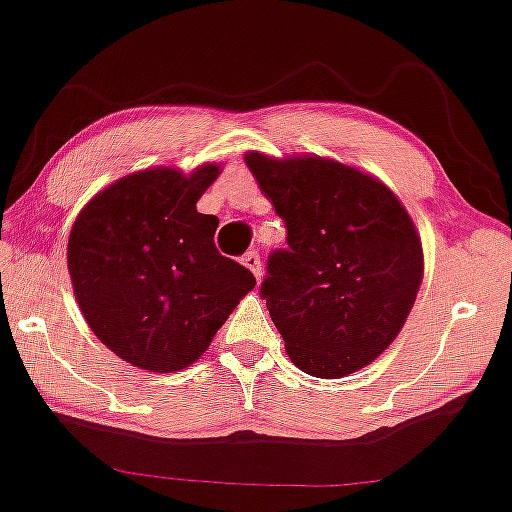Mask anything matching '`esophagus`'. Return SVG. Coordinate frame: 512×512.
<instances>
[{
  "instance_id": "1",
  "label": "esophagus",
  "mask_w": 512,
  "mask_h": 512,
  "mask_svg": "<svg viewBox=\"0 0 512 512\" xmlns=\"http://www.w3.org/2000/svg\"><path fill=\"white\" fill-rule=\"evenodd\" d=\"M243 264L250 269L252 274H255L257 281L262 279V260H260V255H257V250L245 252V255H243Z\"/></svg>"
}]
</instances>
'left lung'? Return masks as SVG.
I'll return each instance as SVG.
<instances>
[{
	"instance_id": "left-lung-1",
	"label": "left lung",
	"mask_w": 512,
	"mask_h": 512,
	"mask_svg": "<svg viewBox=\"0 0 512 512\" xmlns=\"http://www.w3.org/2000/svg\"><path fill=\"white\" fill-rule=\"evenodd\" d=\"M245 164L286 221L260 293L291 362L319 379L367 367L396 341L424 276L408 209L372 174L317 155Z\"/></svg>"
}]
</instances>
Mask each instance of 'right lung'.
I'll use <instances>...</instances> for the list:
<instances>
[{
  "label": "right lung",
  "instance_id": "add662e5",
  "mask_svg": "<svg viewBox=\"0 0 512 512\" xmlns=\"http://www.w3.org/2000/svg\"><path fill=\"white\" fill-rule=\"evenodd\" d=\"M219 174L221 164L135 171L73 221L66 260L80 312L133 367L169 374L193 365L255 288L252 272L214 245L219 219L195 207Z\"/></svg>",
  "mask_w": 512,
  "mask_h": 512
}]
</instances>
